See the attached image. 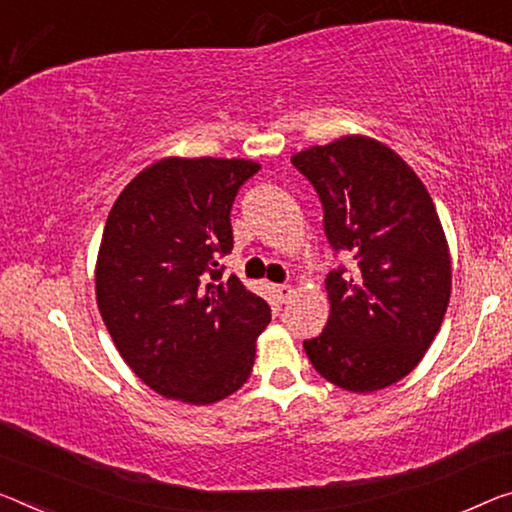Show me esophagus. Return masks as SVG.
Returning a JSON list of instances; mask_svg holds the SVG:
<instances>
[{"label": "esophagus", "mask_w": 512, "mask_h": 512, "mask_svg": "<svg viewBox=\"0 0 512 512\" xmlns=\"http://www.w3.org/2000/svg\"><path fill=\"white\" fill-rule=\"evenodd\" d=\"M274 293H277V297L281 302H288L290 297H293L295 288L293 286H286V283H279V286H274Z\"/></svg>", "instance_id": "1"}]
</instances>
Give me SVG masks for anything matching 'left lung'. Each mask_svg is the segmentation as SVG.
<instances>
[{
	"instance_id": "1",
	"label": "left lung",
	"mask_w": 512,
	"mask_h": 512,
	"mask_svg": "<svg viewBox=\"0 0 512 512\" xmlns=\"http://www.w3.org/2000/svg\"><path fill=\"white\" fill-rule=\"evenodd\" d=\"M311 180L325 235L352 258L325 279L329 320L304 341L316 371L371 393L414 371L442 327L451 254L426 185L382 141L348 135L290 157Z\"/></svg>"
}]
</instances>
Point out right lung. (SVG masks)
<instances>
[{
	"label": "right lung",
	"mask_w": 512,
	"mask_h": 512,
	"mask_svg": "<svg viewBox=\"0 0 512 512\" xmlns=\"http://www.w3.org/2000/svg\"><path fill=\"white\" fill-rule=\"evenodd\" d=\"M261 164L164 157L109 210L96 300L116 350L164 398L217 403L249 380L270 306L219 258L231 254L235 194Z\"/></svg>",
	"instance_id": "obj_1"
}]
</instances>
